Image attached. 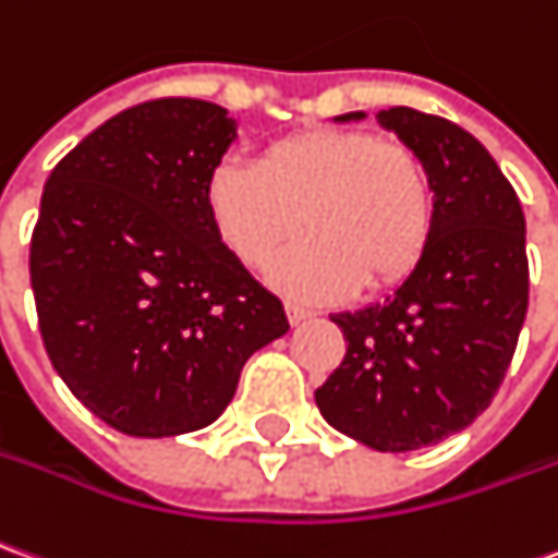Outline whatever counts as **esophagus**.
<instances>
[{
  "label": "esophagus",
  "mask_w": 558,
  "mask_h": 558,
  "mask_svg": "<svg viewBox=\"0 0 558 558\" xmlns=\"http://www.w3.org/2000/svg\"><path fill=\"white\" fill-rule=\"evenodd\" d=\"M287 317H290L292 326H299V323H302V319L314 317V311H307V307L295 305V302H287Z\"/></svg>",
  "instance_id": "esophagus-1"
}]
</instances>
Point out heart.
Masks as SVG:
<instances>
[{"mask_svg":"<svg viewBox=\"0 0 558 558\" xmlns=\"http://www.w3.org/2000/svg\"><path fill=\"white\" fill-rule=\"evenodd\" d=\"M217 241L263 268L283 240L308 235L268 268L299 302L387 290L414 275L435 229L432 181L408 144L365 130H302L263 147L256 166L220 162L205 184Z\"/></svg>","mask_w":558,"mask_h":558,"instance_id":"heart-1","label":"heart"}]
</instances>
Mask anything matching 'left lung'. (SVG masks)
<instances>
[{
    "label": "left lung",
    "instance_id": "obj_1",
    "mask_svg": "<svg viewBox=\"0 0 558 558\" xmlns=\"http://www.w3.org/2000/svg\"><path fill=\"white\" fill-rule=\"evenodd\" d=\"M377 123L423 159L435 229L423 263L384 305L335 314L347 353L314 399L347 438L408 453L471 426L505 380L529 307L525 217L471 132L404 105Z\"/></svg>",
    "mask_w": 558,
    "mask_h": 558
}]
</instances>
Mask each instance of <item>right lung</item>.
I'll return each instance as SVG.
<instances>
[{
    "label": "right lung",
    "instance_id": "obj_1",
    "mask_svg": "<svg viewBox=\"0 0 558 558\" xmlns=\"http://www.w3.org/2000/svg\"><path fill=\"white\" fill-rule=\"evenodd\" d=\"M235 138L220 105L154 99L105 120L45 184L29 244L38 329L65 387L123 435L211 426L244 362L290 329L205 211Z\"/></svg>",
    "mask_w": 558,
    "mask_h": 558
}]
</instances>
